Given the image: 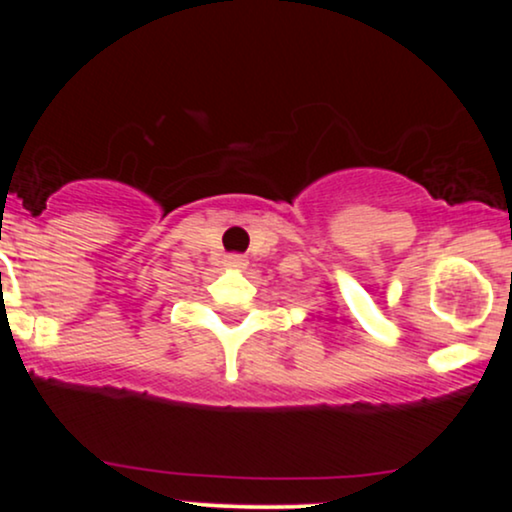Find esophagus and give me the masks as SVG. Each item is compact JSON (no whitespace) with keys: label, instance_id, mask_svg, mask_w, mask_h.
<instances>
[{"label":"esophagus","instance_id":"obj_1","mask_svg":"<svg viewBox=\"0 0 512 512\" xmlns=\"http://www.w3.org/2000/svg\"><path fill=\"white\" fill-rule=\"evenodd\" d=\"M223 262H226L231 269H243L245 264H248V260H245L243 255H226V260Z\"/></svg>","mask_w":512,"mask_h":512}]
</instances>
